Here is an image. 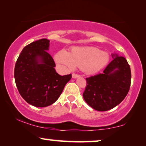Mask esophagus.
I'll return each instance as SVG.
<instances>
[{
  "label": "esophagus",
  "mask_w": 146,
  "mask_h": 146,
  "mask_svg": "<svg viewBox=\"0 0 146 146\" xmlns=\"http://www.w3.org/2000/svg\"><path fill=\"white\" fill-rule=\"evenodd\" d=\"M80 76L79 74H72V78H78V77H80Z\"/></svg>",
  "instance_id": "1"
}]
</instances>
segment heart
Returning <instances> with one entry per match:
<instances>
[{"mask_svg":"<svg viewBox=\"0 0 146 146\" xmlns=\"http://www.w3.org/2000/svg\"><path fill=\"white\" fill-rule=\"evenodd\" d=\"M109 59L108 54L94 47H75L70 53L62 50L55 55L56 62L61 66L71 70L78 66L89 74L100 71Z\"/></svg>","mask_w":146,"mask_h":146,"instance_id":"1","label":"heart"}]
</instances>
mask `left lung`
I'll return each instance as SVG.
<instances>
[{
    "mask_svg": "<svg viewBox=\"0 0 146 146\" xmlns=\"http://www.w3.org/2000/svg\"><path fill=\"white\" fill-rule=\"evenodd\" d=\"M102 74L86 78L83 98L88 104L98 111H107L120 104L128 93L131 70L126 59L116 54Z\"/></svg>",
    "mask_w": 146,
    "mask_h": 146,
    "instance_id": "1",
    "label": "left lung"
}]
</instances>
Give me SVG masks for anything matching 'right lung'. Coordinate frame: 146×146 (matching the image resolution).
<instances>
[{
    "mask_svg": "<svg viewBox=\"0 0 146 146\" xmlns=\"http://www.w3.org/2000/svg\"><path fill=\"white\" fill-rule=\"evenodd\" d=\"M50 40L42 38L24 48L15 68V79L20 94L35 107H46L57 100L72 75L60 76L48 53Z\"/></svg>",
    "mask_w": 146,
    "mask_h": 146,
    "instance_id": "obj_1",
    "label": "right lung"
}]
</instances>
